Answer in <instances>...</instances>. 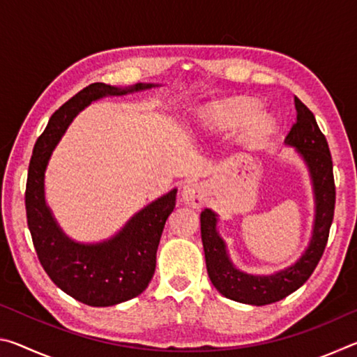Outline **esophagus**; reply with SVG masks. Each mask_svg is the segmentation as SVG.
<instances>
[{
	"mask_svg": "<svg viewBox=\"0 0 357 357\" xmlns=\"http://www.w3.org/2000/svg\"><path fill=\"white\" fill-rule=\"evenodd\" d=\"M183 200L193 208H200L204 202V187L200 183H189L184 185L183 192Z\"/></svg>",
	"mask_w": 357,
	"mask_h": 357,
	"instance_id": "1",
	"label": "esophagus"
}]
</instances>
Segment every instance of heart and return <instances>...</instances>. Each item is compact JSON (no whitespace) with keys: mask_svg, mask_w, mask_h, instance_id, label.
<instances>
[{"mask_svg":"<svg viewBox=\"0 0 357 357\" xmlns=\"http://www.w3.org/2000/svg\"><path fill=\"white\" fill-rule=\"evenodd\" d=\"M208 121L214 128H239L253 121V134H264L269 129L271 121L266 116H259V107L249 99H236L217 104L211 108Z\"/></svg>","mask_w":357,"mask_h":357,"instance_id":"obj_1","label":"heart"}]
</instances>
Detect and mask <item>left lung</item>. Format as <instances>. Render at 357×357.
<instances>
[{
    "label": "left lung",
    "mask_w": 357,
    "mask_h": 357,
    "mask_svg": "<svg viewBox=\"0 0 357 357\" xmlns=\"http://www.w3.org/2000/svg\"><path fill=\"white\" fill-rule=\"evenodd\" d=\"M296 121L287 135V143L296 146L309 165L317 200L313 238L309 249L291 268L274 275H249L229 263L225 244L215 231L217 217L211 209L200 215L202 241L209 279L225 298L252 305H266L287 298L304 285L323 257L335 209V183L328 140L319 130L313 113L294 98Z\"/></svg>",
    "instance_id": "left-lung-1"
}]
</instances>
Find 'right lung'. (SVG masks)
I'll return each mask as SVG.
<instances>
[{
    "instance_id": "obj_1",
    "label": "right lung",
    "mask_w": 357,
    "mask_h": 357,
    "mask_svg": "<svg viewBox=\"0 0 357 357\" xmlns=\"http://www.w3.org/2000/svg\"><path fill=\"white\" fill-rule=\"evenodd\" d=\"M151 86L153 84L138 83L121 89L105 83H93L83 88L52 114L29 160L25 206L36 253L55 285L86 305H114L146 289L155 271L157 245L168 215L176 204L178 190L173 189L148 204L113 239L84 245L66 238L47 208L45 167L66 128L88 104L104 96H121Z\"/></svg>"
}]
</instances>
